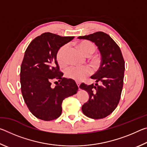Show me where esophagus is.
Masks as SVG:
<instances>
[{"label": "esophagus", "instance_id": "obj_1", "mask_svg": "<svg viewBox=\"0 0 147 147\" xmlns=\"http://www.w3.org/2000/svg\"><path fill=\"white\" fill-rule=\"evenodd\" d=\"M76 84H77V86H78V88H79V87H80V83H79V82H76Z\"/></svg>", "mask_w": 147, "mask_h": 147}]
</instances>
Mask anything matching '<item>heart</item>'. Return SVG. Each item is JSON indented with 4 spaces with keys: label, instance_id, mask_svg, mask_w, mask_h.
Returning a JSON list of instances; mask_svg holds the SVG:
<instances>
[{
    "label": "heart",
    "instance_id": "heart-1",
    "mask_svg": "<svg viewBox=\"0 0 147 147\" xmlns=\"http://www.w3.org/2000/svg\"><path fill=\"white\" fill-rule=\"evenodd\" d=\"M78 48L86 56H91L96 51V47L91 42L88 41H82L78 45ZM69 49L67 44L64 45L58 50L57 53V59L60 65L67 63V52ZM94 63L96 61L94 59ZM91 70L89 66H71L66 70V75L69 78L76 81H81L91 73Z\"/></svg>",
    "mask_w": 147,
    "mask_h": 147
}]
</instances>
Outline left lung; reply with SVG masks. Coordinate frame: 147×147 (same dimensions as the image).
<instances>
[{
  "instance_id": "1",
  "label": "left lung",
  "mask_w": 147,
  "mask_h": 147,
  "mask_svg": "<svg viewBox=\"0 0 147 147\" xmlns=\"http://www.w3.org/2000/svg\"><path fill=\"white\" fill-rule=\"evenodd\" d=\"M80 39L90 41L96 45L101 55L98 70L91 76L95 85L81 84L80 88L88 92V101L82 107L85 115L94 119L106 117L117 108L123 86L125 66L121 51L113 39L103 32L80 36ZM100 84L98 85V82Z\"/></svg>"
}]
</instances>
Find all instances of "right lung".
Here are the masks:
<instances>
[{
	"mask_svg": "<svg viewBox=\"0 0 147 147\" xmlns=\"http://www.w3.org/2000/svg\"><path fill=\"white\" fill-rule=\"evenodd\" d=\"M74 38L45 32L33 39L24 53L20 73L22 94L30 112L41 120L59 117L62 102L78 89L74 80L63 78L56 60L58 50ZM54 80L60 83L53 88Z\"/></svg>",
	"mask_w": 147,
	"mask_h": 147,
	"instance_id": "right-lung-1",
	"label": "right lung"
}]
</instances>
